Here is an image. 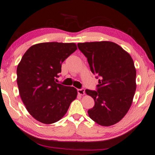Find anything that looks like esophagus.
<instances>
[{"label": "esophagus", "instance_id": "obj_1", "mask_svg": "<svg viewBox=\"0 0 155 155\" xmlns=\"http://www.w3.org/2000/svg\"><path fill=\"white\" fill-rule=\"evenodd\" d=\"M77 92H78V94H80V95H84L85 94V89H77Z\"/></svg>", "mask_w": 155, "mask_h": 155}]
</instances>
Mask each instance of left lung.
<instances>
[{
	"label": "left lung",
	"instance_id": "8db88e82",
	"mask_svg": "<svg viewBox=\"0 0 155 155\" xmlns=\"http://www.w3.org/2000/svg\"><path fill=\"white\" fill-rule=\"evenodd\" d=\"M87 58L91 72L100 78L96 91L86 89L95 105L91 119L102 126L120 121L130 108L136 89V70L131 55L110 41L78 43Z\"/></svg>",
	"mask_w": 155,
	"mask_h": 155
}]
</instances>
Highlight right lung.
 Here are the masks:
<instances>
[{
    "instance_id": "add662e5",
    "label": "right lung",
    "mask_w": 155,
    "mask_h": 155,
    "mask_svg": "<svg viewBox=\"0 0 155 155\" xmlns=\"http://www.w3.org/2000/svg\"><path fill=\"white\" fill-rule=\"evenodd\" d=\"M77 49L75 43H42L30 47L17 68L19 95L38 121L51 124L68 111L77 90L56 83L61 64Z\"/></svg>"
}]
</instances>
